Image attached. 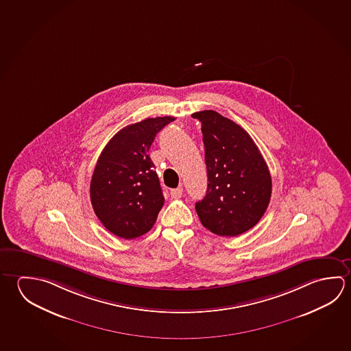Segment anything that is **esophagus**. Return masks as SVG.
I'll list each match as a JSON object with an SVG mask.
<instances>
[{
  "label": "esophagus",
  "instance_id": "34e87169",
  "mask_svg": "<svg viewBox=\"0 0 351 351\" xmlns=\"http://www.w3.org/2000/svg\"><path fill=\"white\" fill-rule=\"evenodd\" d=\"M182 193H184V189L180 186L178 189H173V190L170 191V195L173 198H180V197L182 196Z\"/></svg>",
  "mask_w": 351,
  "mask_h": 351
}]
</instances>
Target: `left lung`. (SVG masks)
<instances>
[{
	"label": "left lung",
	"instance_id": "obj_1",
	"mask_svg": "<svg viewBox=\"0 0 351 351\" xmlns=\"http://www.w3.org/2000/svg\"><path fill=\"white\" fill-rule=\"evenodd\" d=\"M202 124L208 186L196 212L203 227L237 237L256 226L271 198V175L256 144L239 124L218 112H196Z\"/></svg>",
	"mask_w": 351,
	"mask_h": 351
}]
</instances>
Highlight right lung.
Returning <instances> with one entry per match:
<instances>
[{
    "label": "right lung",
    "instance_id": "add662e5",
    "mask_svg": "<svg viewBox=\"0 0 351 351\" xmlns=\"http://www.w3.org/2000/svg\"><path fill=\"white\" fill-rule=\"evenodd\" d=\"M173 117L147 118L119 130L93 170L90 197L107 230L134 239L153 228L164 204L159 178L149 158L155 136Z\"/></svg>",
    "mask_w": 351,
    "mask_h": 351
}]
</instances>
